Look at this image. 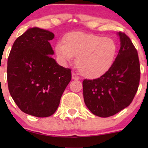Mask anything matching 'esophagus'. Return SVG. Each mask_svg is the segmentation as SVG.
<instances>
[{
	"label": "esophagus",
	"instance_id": "34e87169",
	"mask_svg": "<svg viewBox=\"0 0 148 148\" xmlns=\"http://www.w3.org/2000/svg\"><path fill=\"white\" fill-rule=\"evenodd\" d=\"M72 79H75V80H78L79 79V77L78 75L75 74V73L73 72L72 73Z\"/></svg>",
	"mask_w": 148,
	"mask_h": 148
}]
</instances>
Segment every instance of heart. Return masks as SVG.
<instances>
[{
  "label": "heart",
  "mask_w": 148,
  "mask_h": 148,
  "mask_svg": "<svg viewBox=\"0 0 148 148\" xmlns=\"http://www.w3.org/2000/svg\"><path fill=\"white\" fill-rule=\"evenodd\" d=\"M56 53L62 62H70L77 56L76 65L87 78H96L107 72L112 65L117 51L115 41L109 37L75 31L64 36V42L59 41Z\"/></svg>",
  "instance_id": "b5f03b06"
}]
</instances>
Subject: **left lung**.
I'll use <instances>...</instances> for the list:
<instances>
[{
  "mask_svg": "<svg viewBox=\"0 0 148 148\" xmlns=\"http://www.w3.org/2000/svg\"><path fill=\"white\" fill-rule=\"evenodd\" d=\"M118 35L120 49L110 69L99 78L82 82L85 104L92 114L100 117L114 115L128 107L140 83L138 51L125 33Z\"/></svg>",
  "mask_w": 148,
  "mask_h": 148,
  "instance_id": "obj_1",
  "label": "left lung"
}]
</instances>
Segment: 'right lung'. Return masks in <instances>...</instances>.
<instances>
[{"instance_id": "1", "label": "right lung", "mask_w": 148, "mask_h": 148, "mask_svg": "<svg viewBox=\"0 0 148 148\" xmlns=\"http://www.w3.org/2000/svg\"><path fill=\"white\" fill-rule=\"evenodd\" d=\"M53 33L31 28L16 38L8 59V90L23 112L38 117L52 115L71 79V70L51 56Z\"/></svg>"}]
</instances>
